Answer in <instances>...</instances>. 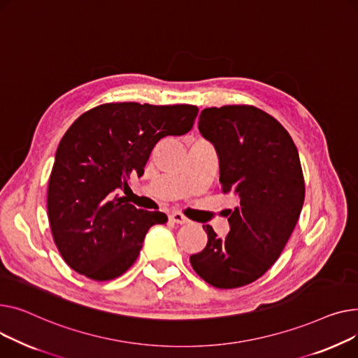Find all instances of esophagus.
<instances>
[{"label":"esophagus","instance_id":"esophagus-1","mask_svg":"<svg viewBox=\"0 0 358 358\" xmlns=\"http://www.w3.org/2000/svg\"><path fill=\"white\" fill-rule=\"evenodd\" d=\"M169 220L171 221H173V222H176V224H187L189 222V220L185 217V215H182V214H179V213H173V214H171L169 215Z\"/></svg>","mask_w":358,"mask_h":358}]
</instances>
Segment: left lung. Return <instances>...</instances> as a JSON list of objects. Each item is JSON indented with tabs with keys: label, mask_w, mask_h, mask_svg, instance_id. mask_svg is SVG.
I'll return each instance as SVG.
<instances>
[{
	"label": "left lung",
	"mask_w": 358,
	"mask_h": 358,
	"mask_svg": "<svg viewBox=\"0 0 358 358\" xmlns=\"http://www.w3.org/2000/svg\"><path fill=\"white\" fill-rule=\"evenodd\" d=\"M198 129L217 150L222 192L240 203L228 211L227 237L203 225L208 243L189 260L211 286L241 287L279 259L299 220L305 180L298 149L275 117L253 105L205 108Z\"/></svg>",
	"instance_id": "1"
}]
</instances>
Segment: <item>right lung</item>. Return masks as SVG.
<instances>
[{"mask_svg":"<svg viewBox=\"0 0 358 358\" xmlns=\"http://www.w3.org/2000/svg\"><path fill=\"white\" fill-rule=\"evenodd\" d=\"M195 105L111 102L82 114L62 137L48 187L55 244L66 264L92 280H113L137 260L147 231L166 214L118 196L144 173L156 143L192 129Z\"/></svg>","mask_w":358,"mask_h":358,"instance_id":"add662e5","label":"right lung"}]
</instances>
